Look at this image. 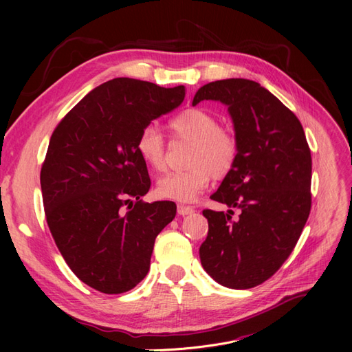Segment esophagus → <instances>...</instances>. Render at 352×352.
Returning a JSON list of instances; mask_svg holds the SVG:
<instances>
[{"label": "esophagus", "instance_id": "34e87169", "mask_svg": "<svg viewBox=\"0 0 352 352\" xmlns=\"http://www.w3.org/2000/svg\"><path fill=\"white\" fill-rule=\"evenodd\" d=\"M177 212H179V216H189V214H192V212H195V210L189 206L180 204V206H177Z\"/></svg>", "mask_w": 352, "mask_h": 352}]
</instances>
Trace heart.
<instances>
[{
    "label": "heart",
    "instance_id": "heart-1",
    "mask_svg": "<svg viewBox=\"0 0 352 352\" xmlns=\"http://www.w3.org/2000/svg\"><path fill=\"white\" fill-rule=\"evenodd\" d=\"M168 127L176 138L192 142L188 157L190 167L160 177L155 192L164 199L190 202L208 186L212 175L225 176L232 168L238 155L236 138L219 126L214 114L201 109L179 113L170 120ZM136 151L151 168L164 167V140L154 124L141 131Z\"/></svg>",
    "mask_w": 352,
    "mask_h": 352
}]
</instances>
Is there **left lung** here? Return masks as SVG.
<instances>
[{
	"label": "left lung",
	"mask_w": 352,
	"mask_h": 352,
	"mask_svg": "<svg viewBox=\"0 0 352 352\" xmlns=\"http://www.w3.org/2000/svg\"><path fill=\"white\" fill-rule=\"evenodd\" d=\"M204 100L228 107L238 155L211 195L229 208L204 210L208 233L199 247L204 270L232 289H250L280 269L301 236L311 208V153L296 116L248 79H223L201 87Z\"/></svg>",
	"instance_id": "obj_1"
}]
</instances>
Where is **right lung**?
I'll return each instance as SVG.
<instances>
[{"instance_id": "right-lung-1", "label": "right lung", "mask_w": 352, "mask_h": 352, "mask_svg": "<svg viewBox=\"0 0 352 352\" xmlns=\"http://www.w3.org/2000/svg\"><path fill=\"white\" fill-rule=\"evenodd\" d=\"M184 98L182 85L117 78L80 100L51 136L41 168L47 223L70 270L94 289L123 294L140 283L157 235L176 216L172 201L141 199L151 180L136 141Z\"/></svg>"}]
</instances>
